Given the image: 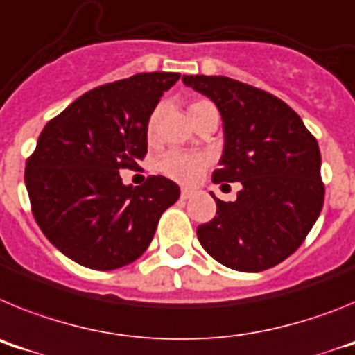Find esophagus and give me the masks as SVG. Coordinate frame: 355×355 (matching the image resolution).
<instances>
[{
    "label": "esophagus",
    "instance_id": "esophagus-1",
    "mask_svg": "<svg viewBox=\"0 0 355 355\" xmlns=\"http://www.w3.org/2000/svg\"><path fill=\"white\" fill-rule=\"evenodd\" d=\"M192 197V190H188V188H184V190H181V199L187 200Z\"/></svg>",
    "mask_w": 355,
    "mask_h": 355
}]
</instances>
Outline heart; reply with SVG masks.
Here are the masks:
<instances>
[{
    "label": "heart",
    "mask_w": 355,
    "mask_h": 355,
    "mask_svg": "<svg viewBox=\"0 0 355 355\" xmlns=\"http://www.w3.org/2000/svg\"><path fill=\"white\" fill-rule=\"evenodd\" d=\"M209 110H215L209 101L205 99H196L188 105V115L192 119V122L196 124L197 119L205 112ZM156 122H158V112L149 117V124H147V133L153 135L156 130ZM209 165V158L206 155H200V153H181V150H168L159 158L158 168L163 174L171 178V180L178 181L181 184H193L196 181H199V178L202 175V172L206 171V167Z\"/></svg>",
    "instance_id": "1"
}]
</instances>
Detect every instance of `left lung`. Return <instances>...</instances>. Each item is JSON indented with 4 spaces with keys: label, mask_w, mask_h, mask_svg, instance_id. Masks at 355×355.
Returning <instances> with one entry per match:
<instances>
[{
    "label": "left lung",
    "mask_w": 355,
    "mask_h": 355,
    "mask_svg": "<svg viewBox=\"0 0 355 355\" xmlns=\"http://www.w3.org/2000/svg\"><path fill=\"white\" fill-rule=\"evenodd\" d=\"M183 81L220 110L225 144L213 183L243 187L234 202L215 199V218L197 227L200 245L233 270L272 268L302 245L324 206L318 142L265 90L225 76Z\"/></svg>",
    "instance_id": "1"
}]
</instances>
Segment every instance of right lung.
Returning a JSON list of instances; mask_svg holds the SVG:
<instances>
[{"mask_svg":"<svg viewBox=\"0 0 355 355\" xmlns=\"http://www.w3.org/2000/svg\"><path fill=\"white\" fill-rule=\"evenodd\" d=\"M181 74L142 72L80 96L44 126L26 159L31 213L56 249L94 270L139 259L180 187L149 175L126 187L121 168L147 153V124Z\"/></svg>","mask_w":355,"mask_h":355,"instance_id":"obj_1","label":"right lung"}]
</instances>
